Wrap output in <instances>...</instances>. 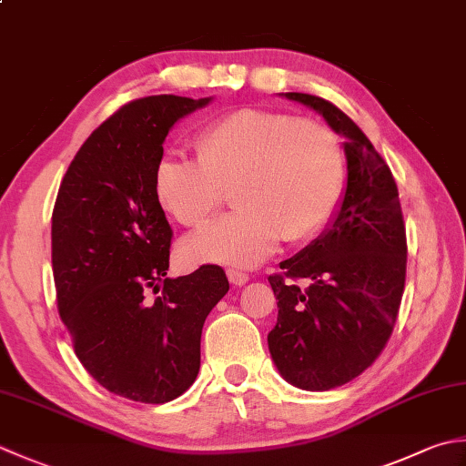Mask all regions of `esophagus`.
I'll return each instance as SVG.
<instances>
[{
    "label": "esophagus",
    "mask_w": 466,
    "mask_h": 466,
    "mask_svg": "<svg viewBox=\"0 0 466 466\" xmlns=\"http://www.w3.org/2000/svg\"><path fill=\"white\" fill-rule=\"evenodd\" d=\"M226 275H228V280H230L234 287H242V285H246V282H248V275H244V272H240V270L230 268L226 272Z\"/></svg>",
    "instance_id": "34e87169"
}]
</instances>
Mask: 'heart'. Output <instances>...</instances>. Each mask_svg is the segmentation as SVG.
Returning <instances> with one entry per match:
<instances>
[{
	"instance_id": "heart-1",
	"label": "heart",
	"mask_w": 466,
	"mask_h": 466,
	"mask_svg": "<svg viewBox=\"0 0 466 466\" xmlns=\"http://www.w3.org/2000/svg\"><path fill=\"white\" fill-rule=\"evenodd\" d=\"M234 187V214L184 242L189 262L254 267L289 242L311 240L345 191V153L329 125L280 111L240 108L198 139V159L171 153L155 169L161 206L199 228Z\"/></svg>"
}]
</instances>
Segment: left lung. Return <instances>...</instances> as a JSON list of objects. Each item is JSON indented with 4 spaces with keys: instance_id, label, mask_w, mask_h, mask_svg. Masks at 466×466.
<instances>
[{
    "instance_id": "8db88e82",
    "label": "left lung",
    "mask_w": 466,
    "mask_h": 466,
    "mask_svg": "<svg viewBox=\"0 0 466 466\" xmlns=\"http://www.w3.org/2000/svg\"><path fill=\"white\" fill-rule=\"evenodd\" d=\"M282 96L345 137L339 209L321 236L280 262L282 275L268 277L279 300L270 358L289 384L325 391L358 378L386 348L404 293L406 228L394 176L360 127L321 96Z\"/></svg>"
}]
</instances>
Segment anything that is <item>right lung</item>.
Wrapping results in <instances>:
<instances>
[{"label": "right lung", "instance_id": "add662e5", "mask_svg": "<svg viewBox=\"0 0 466 466\" xmlns=\"http://www.w3.org/2000/svg\"><path fill=\"white\" fill-rule=\"evenodd\" d=\"M208 98H137L108 116L72 159L52 212L58 313L100 386L166 404L194 384L209 311L230 285L206 264L167 279L171 226L155 191L163 141Z\"/></svg>", "mask_w": 466, "mask_h": 466}]
</instances>
